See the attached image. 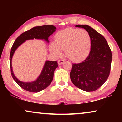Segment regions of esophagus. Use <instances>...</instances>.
<instances>
[{
	"label": "esophagus",
	"instance_id": "obj_1",
	"mask_svg": "<svg viewBox=\"0 0 122 122\" xmlns=\"http://www.w3.org/2000/svg\"><path fill=\"white\" fill-rule=\"evenodd\" d=\"M65 61L63 60H59L58 61H57V63H58L59 65H62V64L64 63Z\"/></svg>",
	"mask_w": 122,
	"mask_h": 122
}]
</instances>
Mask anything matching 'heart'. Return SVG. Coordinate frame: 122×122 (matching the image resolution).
Returning <instances> with one entry per match:
<instances>
[{"instance_id":"heart-1","label":"heart","mask_w":122,"mask_h":122,"mask_svg":"<svg viewBox=\"0 0 122 122\" xmlns=\"http://www.w3.org/2000/svg\"><path fill=\"white\" fill-rule=\"evenodd\" d=\"M55 41L51 43V51L60 54L65 49L66 56L73 61L86 58L90 51L92 41L89 33L78 28H69L57 33Z\"/></svg>"}]
</instances>
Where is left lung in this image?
Masks as SVG:
<instances>
[{"instance_id":"1","label":"left lung","mask_w":122,"mask_h":122,"mask_svg":"<svg viewBox=\"0 0 122 122\" xmlns=\"http://www.w3.org/2000/svg\"><path fill=\"white\" fill-rule=\"evenodd\" d=\"M89 34L92 45L89 54L80 63H73L70 77L71 82L80 89L94 92L100 88L110 74L112 54L106 39L86 25H77Z\"/></svg>"}]
</instances>
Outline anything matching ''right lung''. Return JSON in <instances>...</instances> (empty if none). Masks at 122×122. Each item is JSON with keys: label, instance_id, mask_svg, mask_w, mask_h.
I'll return each mask as SVG.
<instances>
[{"label": "right lung", "instance_id": "right-lung-1", "mask_svg": "<svg viewBox=\"0 0 122 122\" xmlns=\"http://www.w3.org/2000/svg\"><path fill=\"white\" fill-rule=\"evenodd\" d=\"M55 30L56 27L53 25H44L34 27L20 35L14 41L11 48L10 57L11 74L12 77L16 83L24 90L29 92H38L46 89L53 81L54 72L58 65L56 61H46L45 62L42 71L36 80L30 82L20 81L14 75L12 70V59L14 52L18 47L27 40L33 39H42L45 40L48 43V38Z\"/></svg>", "mask_w": 122, "mask_h": 122}]
</instances>
